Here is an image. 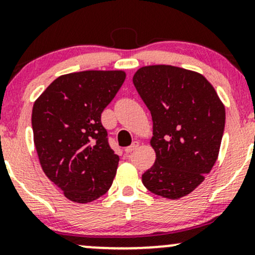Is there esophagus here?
<instances>
[{
	"label": "esophagus",
	"mask_w": 255,
	"mask_h": 255,
	"mask_svg": "<svg viewBox=\"0 0 255 255\" xmlns=\"http://www.w3.org/2000/svg\"><path fill=\"white\" fill-rule=\"evenodd\" d=\"M138 146H139V142H138V141H133L132 143L130 144V146H128V147H127V148H125V152H127V153H131V152H133V150L138 148Z\"/></svg>",
	"instance_id": "obj_1"
}]
</instances>
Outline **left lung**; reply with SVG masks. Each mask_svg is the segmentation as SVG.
Instances as JSON below:
<instances>
[{
	"mask_svg": "<svg viewBox=\"0 0 255 255\" xmlns=\"http://www.w3.org/2000/svg\"><path fill=\"white\" fill-rule=\"evenodd\" d=\"M153 120L154 165L142 175L150 192L177 199L191 193L218 159L225 107L201 74L172 65L139 68L132 78Z\"/></svg>",
	"mask_w": 255,
	"mask_h": 255,
	"instance_id": "left-lung-1",
	"label": "left lung"
}]
</instances>
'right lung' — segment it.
Instances as JSON below:
<instances>
[{
	"mask_svg": "<svg viewBox=\"0 0 255 255\" xmlns=\"http://www.w3.org/2000/svg\"><path fill=\"white\" fill-rule=\"evenodd\" d=\"M124 80L122 70L65 74L35 101L31 125L41 168L70 201L89 203L112 186L119 155L101 114Z\"/></svg>",
	"mask_w": 255,
	"mask_h": 255,
	"instance_id": "obj_1",
	"label": "right lung"
}]
</instances>
